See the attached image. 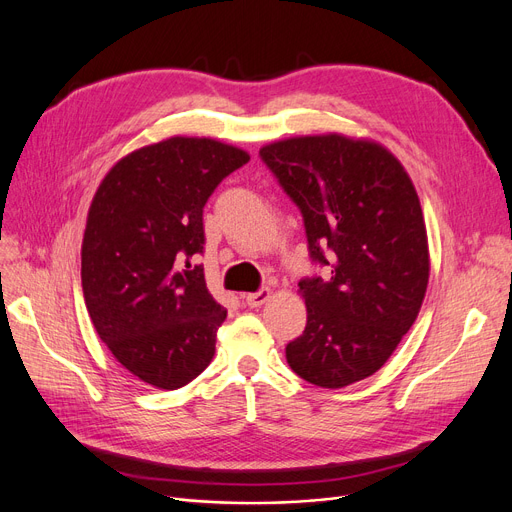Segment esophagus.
<instances>
[{
    "mask_svg": "<svg viewBox=\"0 0 512 512\" xmlns=\"http://www.w3.org/2000/svg\"><path fill=\"white\" fill-rule=\"evenodd\" d=\"M270 294H272V290L270 288H267V286H263V288H259L257 292H251V294H247V305L249 307H261L267 299H270Z\"/></svg>",
    "mask_w": 512,
    "mask_h": 512,
    "instance_id": "34e87169",
    "label": "esophagus"
}]
</instances>
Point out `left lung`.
<instances>
[{
    "instance_id": "1",
    "label": "left lung",
    "mask_w": 512,
    "mask_h": 512,
    "mask_svg": "<svg viewBox=\"0 0 512 512\" xmlns=\"http://www.w3.org/2000/svg\"><path fill=\"white\" fill-rule=\"evenodd\" d=\"M301 209L309 257L330 278L299 282L305 332L286 344L309 384L344 388L394 353L421 309L429 253L415 186L382 145L342 134L297 137L259 151Z\"/></svg>"
}]
</instances>
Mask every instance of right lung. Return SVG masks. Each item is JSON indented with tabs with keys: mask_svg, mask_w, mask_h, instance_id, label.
<instances>
[{
	"mask_svg": "<svg viewBox=\"0 0 512 512\" xmlns=\"http://www.w3.org/2000/svg\"><path fill=\"white\" fill-rule=\"evenodd\" d=\"M247 151L172 137L122 157L93 197L83 238V292L99 338L139 380L161 390L211 363L226 309L205 284L203 207Z\"/></svg>",
	"mask_w": 512,
	"mask_h": 512,
	"instance_id": "1",
	"label": "right lung"
}]
</instances>
